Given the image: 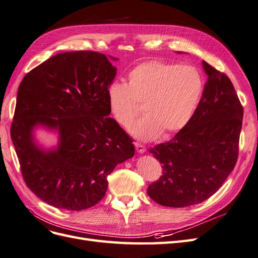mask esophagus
Instances as JSON below:
<instances>
[{
  "instance_id": "1",
  "label": "esophagus",
  "mask_w": 258,
  "mask_h": 258,
  "mask_svg": "<svg viewBox=\"0 0 258 258\" xmlns=\"http://www.w3.org/2000/svg\"><path fill=\"white\" fill-rule=\"evenodd\" d=\"M135 148H136V151H137L138 153H144V152H146V147L143 146V145H141V144H138V143H135Z\"/></svg>"
}]
</instances>
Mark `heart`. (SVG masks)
<instances>
[{
  "mask_svg": "<svg viewBox=\"0 0 258 258\" xmlns=\"http://www.w3.org/2000/svg\"><path fill=\"white\" fill-rule=\"evenodd\" d=\"M204 81L192 66L151 60L128 73V83L112 82L107 95L109 108L123 127L130 128L141 112L145 115L133 127L143 141L170 136L182 130L192 117L202 97Z\"/></svg>",
  "mask_w": 258,
  "mask_h": 258,
  "instance_id": "b5f03b06",
  "label": "heart"
}]
</instances>
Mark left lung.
Returning a JSON list of instances; mask_svg holds the SVG:
<instances>
[{"instance_id": "obj_1", "label": "left lung", "mask_w": 258, "mask_h": 258, "mask_svg": "<svg viewBox=\"0 0 258 258\" xmlns=\"http://www.w3.org/2000/svg\"><path fill=\"white\" fill-rule=\"evenodd\" d=\"M208 80L189 123L170 142L150 148L163 175L148 187L153 201L185 208L207 200L237 163L243 108L225 73L202 61Z\"/></svg>"}]
</instances>
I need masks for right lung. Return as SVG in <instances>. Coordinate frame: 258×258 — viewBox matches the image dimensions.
<instances>
[{
  "mask_svg": "<svg viewBox=\"0 0 258 258\" xmlns=\"http://www.w3.org/2000/svg\"><path fill=\"white\" fill-rule=\"evenodd\" d=\"M115 75L106 55L78 50L50 57L21 81L11 137L27 187L47 204L94 207L105 197L107 176L134 156L132 138L109 117L107 91ZM39 126L57 132V147L37 145Z\"/></svg>",
  "mask_w": 258,
  "mask_h": 258,
  "instance_id": "right-lung-1",
  "label": "right lung"
}]
</instances>
